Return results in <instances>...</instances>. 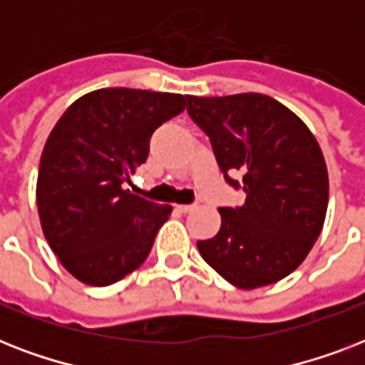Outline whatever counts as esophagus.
<instances>
[{"instance_id": "esophagus-1", "label": "esophagus", "mask_w": 365, "mask_h": 365, "mask_svg": "<svg viewBox=\"0 0 365 365\" xmlns=\"http://www.w3.org/2000/svg\"><path fill=\"white\" fill-rule=\"evenodd\" d=\"M178 210L182 212V214H187V212L195 210V205H180L178 206Z\"/></svg>"}]
</instances>
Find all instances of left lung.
<instances>
[{
  "mask_svg": "<svg viewBox=\"0 0 365 365\" xmlns=\"http://www.w3.org/2000/svg\"><path fill=\"white\" fill-rule=\"evenodd\" d=\"M187 113L210 138L225 182L246 193L242 206L220 208L216 237L197 242L202 259L237 288L282 280L303 263L326 220L328 168L317 138L265 94L187 96Z\"/></svg>",
  "mask_w": 365,
  "mask_h": 365,
  "instance_id": "8db88e82",
  "label": "left lung"
}]
</instances>
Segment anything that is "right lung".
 Masks as SVG:
<instances>
[{
	"mask_svg": "<svg viewBox=\"0 0 365 365\" xmlns=\"http://www.w3.org/2000/svg\"><path fill=\"white\" fill-rule=\"evenodd\" d=\"M185 110L182 94L100 88L64 111L39 160L37 212L66 271L110 286L151 252L172 206L123 189L148 160L157 128Z\"/></svg>",
	"mask_w": 365,
	"mask_h": 365,
	"instance_id": "right-lung-1",
	"label": "right lung"
}]
</instances>
